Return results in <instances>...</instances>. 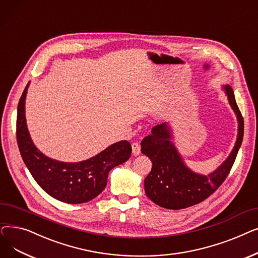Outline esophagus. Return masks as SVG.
Returning <instances> with one entry per match:
<instances>
[{
	"label": "esophagus",
	"instance_id": "1",
	"mask_svg": "<svg viewBox=\"0 0 258 258\" xmlns=\"http://www.w3.org/2000/svg\"><path fill=\"white\" fill-rule=\"evenodd\" d=\"M132 153L133 155H139L141 153V145L139 143H132Z\"/></svg>",
	"mask_w": 258,
	"mask_h": 258
}]
</instances>
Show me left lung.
Segmentation results:
<instances>
[{
  "mask_svg": "<svg viewBox=\"0 0 258 258\" xmlns=\"http://www.w3.org/2000/svg\"><path fill=\"white\" fill-rule=\"evenodd\" d=\"M229 103L238 120V136L226 161L209 175L198 174L183 163L171 138L168 122L152 128L142 143V152L152 162L151 172L145 178V192L159 207L179 210L200 204L213 194L227 178L235 162L243 138V117L230 86L224 87Z\"/></svg>",
  "mask_w": 258,
  "mask_h": 258,
  "instance_id": "8db88e82",
  "label": "left lung"
}]
</instances>
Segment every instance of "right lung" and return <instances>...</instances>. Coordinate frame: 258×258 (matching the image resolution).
Wrapping results in <instances>:
<instances>
[{"label": "right lung", "mask_w": 258, "mask_h": 258, "mask_svg": "<svg viewBox=\"0 0 258 258\" xmlns=\"http://www.w3.org/2000/svg\"><path fill=\"white\" fill-rule=\"evenodd\" d=\"M28 85L18 105L17 141L32 177L46 193L59 202L82 204L95 199L107 185L109 171L130 157V143L112 144L97 155L79 163H63L47 157L34 146L27 129L25 99Z\"/></svg>", "instance_id": "add662e5"}]
</instances>
